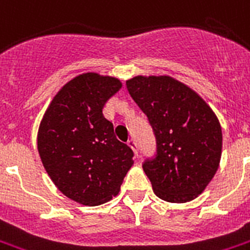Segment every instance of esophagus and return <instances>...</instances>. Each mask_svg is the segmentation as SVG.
I'll use <instances>...</instances> for the list:
<instances>
[{
	"mask_svg": "<svg viewBox=\"0 0 250 250\" xmlns=\"http://www.w3.org/2000/svg\"><path fill=\"white\" fill-rule=\"evenodd\" d=\"M128 146L132 148L133 152H135V155H138V143H136V140H133V139H129Z\"/></svg>",
	"mask_w": 250,
	"mask_h": 250,
	"instance_id": "34e87169",
	"label": "esophagus"
}]
</instances>
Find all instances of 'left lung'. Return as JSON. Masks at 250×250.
Returning <instances> with one entry per match:
<instances>
[{
  "label": "left lung",
  "instance_id": "obj_1",
  "mask_svg": "<svg viewBox=\"0 0 250 250\" xmlns=\"http://www.w3.org/2000/svg\"><path fill=\"white\" fill-rule=\"evenodd\" d=\"M125 85L155 135V155L143 163L155 194L173 203L197 198L222 156V127L214 111L195 91L167 76H138Z\"/></svg>",
  "mask_w": 250,
  "mask_h": 250
}]
</instances>
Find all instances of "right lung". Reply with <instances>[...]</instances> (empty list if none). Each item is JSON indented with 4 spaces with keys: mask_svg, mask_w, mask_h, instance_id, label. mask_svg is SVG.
Listing matches in <instances>:
<instances>
[{
    "mask_svg": "<svg viewBox=\"0 0 250 250\" xmlns=\"http://www.w3.org/2000/svg\"><path fill=\"white\" fill-rule=\"evenodd\" d=\"M114 77L83 73L52 100L38 132V150L57 188L86 206L102 205L119 193L133 152L119 142L104 106L119 91Z\"/></svg>",
    "mask_w": 250,
    "mask_h": 250,
    "instance_id": "add662e5",
    "label": "right lung"
}]
</instances>
